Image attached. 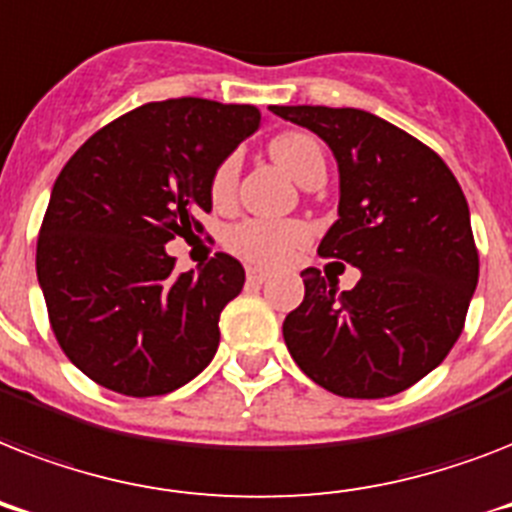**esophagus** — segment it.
I'll return each instance as SVG.
<instances>
[{"mask_svg": "<svg viewBox=\"0 0 512 512\" xmlns=\"http://www.w3.org/2000/svg\"><path fill=\"white\" fill-rule=\"evenodd\" d=\"M265 279H268V271H263V268H249L247 271L249 284H263Z\"/></svg>", "mask_w": 512, "mask_h": 512, "instance_id": "esophagus-1", "label": "esophagus"}]
</instances>
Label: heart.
<instances>
[{
    "mask_svg": "<svg viewBox=\"0 0 512 512\" xmlns=\"http://www.w3.org/2000/svg\"><path fill=\"white\" fill-rule=\"evenodd\" d=\"M273 162L292 175L297 183H305L316 172H324V154L316 138L308 132H281L271 140ZM239 177V159L225 156L212 175V199L215 204L231 201ZM308 241V228L300 220H268V217H249L228 231L225 244L255 265H279L295 255Z\"/></svg>",
    "mask_w": 512,
    "mask_h": 512,
    "instance_id": "obj_1",
    "label": "heart"
}]
</instances>
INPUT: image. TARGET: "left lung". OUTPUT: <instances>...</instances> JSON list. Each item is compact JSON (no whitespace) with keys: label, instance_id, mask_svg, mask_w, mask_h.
Masks as SVG:
<instances>
[{"label":"left lung","instance_id":"1","mask_svg":"<svg viewBox=\"0 0 512 512\" xmlns=\"http://www.w3.org/2000/svg\"><path fill=\"white\" fill-rule=\"evenodd\" d=\"M337 159L340 207L319 255L361 271L340 292L305 268L284 342L316 385L385 398L433 372L460 337L478 284V249L457 177L425 143L358 108L273 106Z\"/></svg>","mask_w":512,"mask_h":512}]
</instances>
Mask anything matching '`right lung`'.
<instances>
[{
	"mask_svg": "<svg viewBox=\"0 0 512 512\" xmlns=\"http://www.w3.org/2000/svg\"><path fill=\"white\" fill-rule=\"evenodd\" d=\"M255 106L177 98L98 130L52 185L36 279L60 348L122 396H164L215 358L220 313L244 287L217 252L177 273L164 244L201 231L217 164L260 127Z\"/></svg>",
	"mask_w": 512,
	"mask_h": 512,
	"instance_id": "1",
	"label": "right lung"
}]
</instances>
